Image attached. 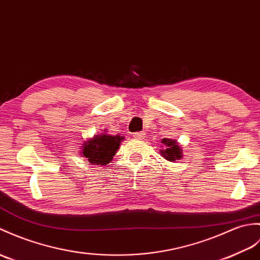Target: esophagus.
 <instances>
[{"label":"esophagus","mask_w":260,"mask_h":260,"mask_svg":"<svg viewBox=\"0 0 260 260\" xmlns=\"http://www.w3.org/2000/svg\"><path fill=\"white\" fill-rule=\"evenodd\" d=\"M144 136H145V133H143V132H137L133 134V137L136 138V140H142Z\"/></svg>","instance_id":"obj_1"}]
</instances>
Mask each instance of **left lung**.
<instances>
[{
    "instance_id": "left-lung-1",
    "label": "left lung",
    "mask_w": 260,
    "mask_h": 260,
    "mask_svg": "<svg viewBox=\"0 0 260 260\" xmlns=\"http://www.w3.org/2000/svg\"><path fill=\"white\" fill-rule=\"evenodd\" d=\"M161 144L162 149L159 150L160 155L168 161H175L183 157V150L175 140L164 138V140H161Z\"/></svg>"
}]
</instances>
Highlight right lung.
I'll use <instances>...</instances> for the list:
<instances>
[{"mask_svg":"<svg viewBox=\"0 0 260 260\" xmlns=\"http://www.w3.org/2000/svg\"><path fill=\"white\" fill-rule=\"evenodd\" d=\"M123 140V136H112L102 133L82 144L81 155L92 165H107L115 156Z\"/></svg>","mask_w":260,"mask_h":260,"instance_id":"right-lung-1","label":"right lung"}]
</instances>
